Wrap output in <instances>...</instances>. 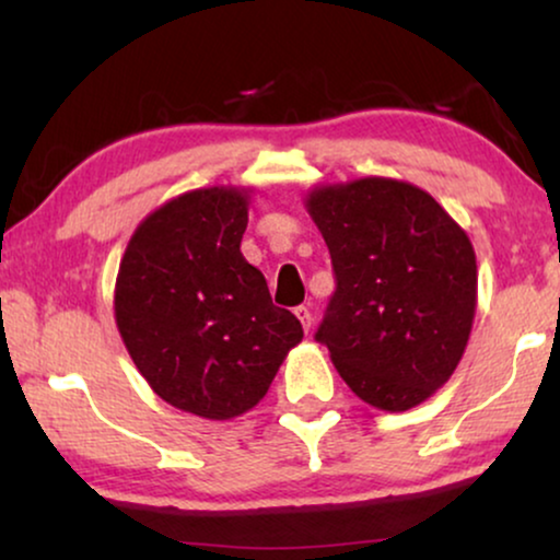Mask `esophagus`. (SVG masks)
<instances>
[{
	"label": "esophagus",
	"instance_id": "obj_1",
	"mask_svg": "<svg viewBox=\"0 0 560 560\" xmlns=\"http://www.w3.org/2000/svg\"><path fill=\"white\" fill-rule=\"evenodd\" d=\"M295 316H298V320H301V324H303L305 334H308V331H311V324H313V313H311V308H305V305H298Z\"/></svg>",
	"mask_w": 560,
	"mask_h": 560
}]
</instances>
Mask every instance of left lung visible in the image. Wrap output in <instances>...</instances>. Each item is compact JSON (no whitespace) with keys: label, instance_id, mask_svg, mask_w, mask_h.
<instances>
[{"label":"left lung","instance_id":"left-lung-1","mask_svg":"<svg viewBox=\"0 0 560 560\" xmlns=\"http://www.w3.org/2000/svg\"><path fill=\"white\" fill-rule=\"evenodd\" d=\"M305 206L336 275L316 341L372 408H416L446 385L469 341L477 311L469 236L405 180L320 186Z\"/></svg>","mask_w":560,"mask_h":560}]
</instances>
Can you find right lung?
Wrapping results in <instances>:
<instances>
[{"label": "right lung", "mask_w": 560, "mask_h": 560, "mask_svg": "<svg viewBox=\"0 0 560 560\" xmlns=\"http://www.w3.org/2000/svg\"><path fill=\"white\" fill-rule=\"evenodd\" d=\"M247 190L183 194L137 226L114 288L121 341L173 408L229 420L255 408L303 326L244 259Z\"/></svg>", "instance_id": "1"}]
</instances>
